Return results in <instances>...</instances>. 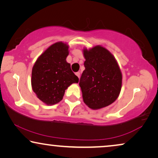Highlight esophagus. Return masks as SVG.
Here are the masks:
<instances>
[{
  "label": "esophagus",
  "mask_w": 158,
  "mask_h": 158,
  "mask_svg": "<svg viewBox=\"0 0 158 158\" xmlns=\"http://www.w3.org/2000/svg\"><path fill=\"white\" fill-rule=\"evenodd\" d=\"M75 75H76L78 77H80V75H81V73H79V72H77L76 73H75Z\"/></svg>",
  "instance_id": "1"
}]
</instances>
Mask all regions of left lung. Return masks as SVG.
I'll list each match as a JSON object with an SVG mask.
<instances>
[{
    "label": "left lung",
    "instance_id": "obj_1",
    "mask_svg": "<svg viewBox=\"0 0 158 158\" xmlns=\"http://www.w3.org/2000/svg\"><path fill=\"white\" fill-rule=\"evenodd\" d=\"M83 55L85 70L79 81L83 101L93 109L111 104L122 88V75L115 58L101 46L84 49Z\"/></svg>",
    "mask_w": 158,
    "mask_h": 158
}]
</instances>
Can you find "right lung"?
<instances>
[{
  "label": "right lung",
  "instance_id": "add662e5",
  "mask_svg": "<svg viewBox=\"0 0 158 158\" xmlns=\"http://www.w3.org/2000/svg\"><path fill=\"white\" fill-rule=\"evenodd\" d=\"M68 54V45L55 43L40 55L32 68V89L47 104L59 103L68 86L78 83V77L66 62Z\"/></svg>",
  "mask_w": 158,
  "mask_h": 158
}]
</instances>
